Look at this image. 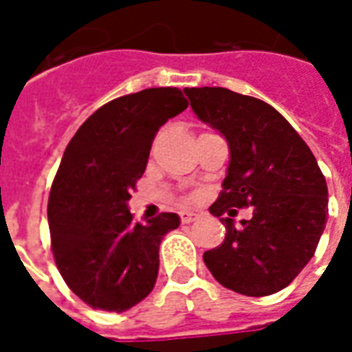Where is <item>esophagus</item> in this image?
I'll return each mask as SVG.
<instances>
[{
    "instance_id": "1",
    "label": "esophagus",
    "mask_w": 352,
    "mask_h": 352,
    "mask_svg": "<svg viewBox=\"0 0 352 352\" xmlns=\"http://www.w3.org/2000/svg\"><path fill=\"white\" fill-rule=\"evenodd\" d=\"M196 219H198V214L192 213V211H183V213H181V222H183V224H190V222H194Z\"/></svg>"
}]
</instances>
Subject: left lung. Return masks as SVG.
Here are the masks:
<instances>
[{
	"label": "left lung",
	"mask_w": 352,
	"mask_h": 352,
	"mask_svg": "<svg viewBox=\"0 0 352 352\" xmlns=\"http://www.w3.org/2000/svg\"><path fill=\"white\" fill-rule=\"evenodd\" d=\"M190 107L230 146L228 173L209 211L214 217L251 206L237 227L221 219L226 237L204 252L222 287L270 296L288 287L317 251L328 217V186L311 148L279 111L262 100L204 87L184 90Z\"/></svg>",
	"instance_id": "left-lung-1"
}]
</instances>
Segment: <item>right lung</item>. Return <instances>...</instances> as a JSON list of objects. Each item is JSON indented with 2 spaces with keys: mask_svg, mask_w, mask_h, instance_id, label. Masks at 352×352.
<instances>
[{
  "mask_svg": "<svg viewBox=\"0 0 352 352\" xmlns=\"http://www.w3.org/2000/svg\"><path fill=\"white\" fill-rule=\"evenodd\" d=\"M186 107L179 88L128 94L88 116L65 148L50 188V249L65 285L94 309L122 313L154 288L162 237L179 217L141 224L128 199L160 126Z\"/></svg>",
  "mask_w": 352,
  "mask_h": 352,
  "instance_id": "right-lung-1",
  "label": "right lung"
}]
</instances>
